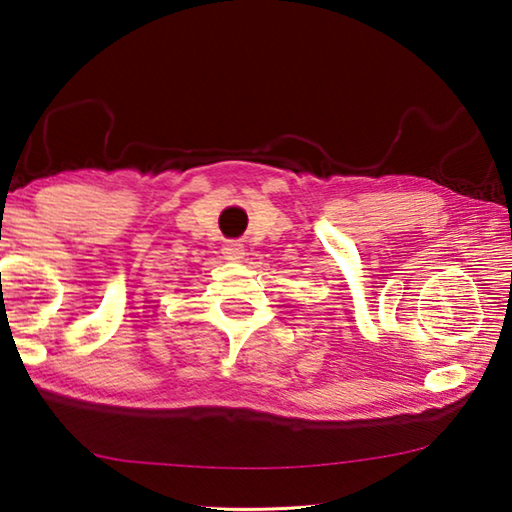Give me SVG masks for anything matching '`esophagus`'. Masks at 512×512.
I'll return each mask as SVG.
<instances>
[{
  "mask_svg": "<svg viewBox=\"0 0 512 512\" xmlns=\"http://www.w3.org/2000/svg\"><path fill=\"white\" fill-rule=\"evenodd\" d=\"M244 246L239 244V241H228V244L223 246V257L230 259V262H241L244 259Z\"/></svg>",
  "mask_w": 512,
  "mask_h": 512,
  "instance_id": "obj_1",
  "label": "esophagus"
}]
</instances>
